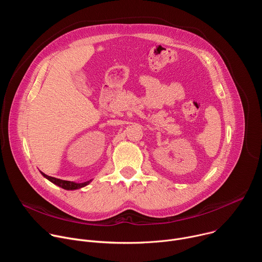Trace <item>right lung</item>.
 I'll return each instance as SVG.
<instances>
[{
    "instance_id": "obj_1",
    "label": "right lung",
    "mask_w": 262,
    "mask_h": 262,
    "mask_svg": "<svg viewBox=\"0 0 262 262\" xmlns=\"http://www.w3.org/2000/svg\"><path fill=\"white\" fill-rule=\"evenodd\" d=\"M41 174L48 178L50 181H52L53 183L61 186L62 189H65V190H77V189H80V188H83V186L87 185L89 183V181H86V182H83V183H76V182H72V181H68V180H62V179H59V178H55V177H52V176H49L45 173L41 172Z\"/></svg>"
}]
</instances>
